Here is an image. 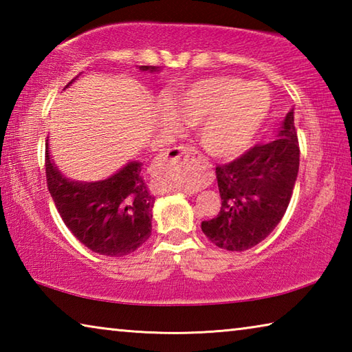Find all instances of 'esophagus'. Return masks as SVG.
Returning <instances> with one entry per match:
<instances>
[{
	"instance_id": "esophagus-1",
	"label": "esophagus",
	"mask_w": 352,
	"mask_h": 352,
	"mask_svg": "<svg viewBox=\"0 0 352 352\" xmlns=\"http://www.w3.org/2000/svg\"><path fill=\"white\" fill-rule=\"evenodd\" d=\"M195 155H197V151L192 146H180V147H174L164 155L163 162L168 164H177V163H186L189 160H194ZM188 194H190V190H186Z\"/></svg>"
}]
</instances>
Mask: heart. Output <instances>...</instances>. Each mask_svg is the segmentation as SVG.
Masks as SVG:
<instances>
[{
  "instance_id": "obj_1",
  "label": "heart",
  "mask_w": 352,
  "mask_h": 352,
  "mask_svg": "<svg viewBox=\"0 0 352 352\" xmlns=\"http://www.w3.org/2000/svg\"><path fill=\"white\" fill-rule=\"evenodd\" d=\"M270 91L261 83L216 77L195 83L172 109L188 126H204L201 146L214 157L231 158L248 146L270 109Z\"/></svg>"
}]
</instances>
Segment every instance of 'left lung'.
I'll return each instance as SVG.
<instances>
[{
	"instance_id": "left-lung-1",
	"label": "left lung",
	"mask_w": 352,
	"mask_h": 352,
	"mask_svg": "<svg viewBox=\"0 0 352 352\" xmlns=\"http://www.w3.org/2000/svg\"><path fill=\"white\" fill-rule=\"evenodd\" d=\"M300 168L294 110L285 116L275 141L254 144L231 163L219 164V214L201 222L214 245L243 252L258 245L281 222Z\"/></svg>"
}]
</instances>
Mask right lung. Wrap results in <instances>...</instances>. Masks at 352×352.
Instances as JSON below:
<instances>
[{
  "label": "right lung",
  "instance_id": "add662e5",
  "mask_svg": "<svg viewBox=\"0 0 352 352\" xmlns=\"http://www.w3.org/2000/svg\"><path fill=\"white\" fill-rule=\"evenodd\" d=\"M140 69L158 71V67ZM45 155L47 189L77 241L94 253L126 256L148 239L155 197L142 180L141 163L130 162L102 182L79 183L69 182L58 172L47 147Z\"/></svg>",
  "mask_w": 352,
  "mask_h": 352
}]
</instances>
